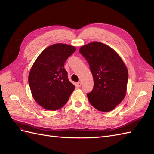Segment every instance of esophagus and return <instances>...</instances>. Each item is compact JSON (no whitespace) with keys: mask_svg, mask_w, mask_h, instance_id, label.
<instances>
[{"mask_svg":"<svg viewBox=\"0 0 154 154\" xmlns=\"http://www.w3.org/2000/svg\"><path fill=\"white\" fill-rule=\"evenodd\" d=\"M77 86L78 87H80L81 86V82H79L77 83Z\"/></svg>","mask_w":154,"mask_h":154,"instance_id":"obj_1","label":"esophagus"}]
</instances>
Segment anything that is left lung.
<instances>
[{
    "label": "left lung",
    "mask_w": 154,
    "mask_h": 154,
    "mask_svg": "<svg viewBox=\"0 0 154 154\" xmlns=\"http://www.w3.org/2000/svg\"><path fill=\"white\" fill-rule=\"evenodd\" d=\"M80 53L89 64L94 87L87 94L90 103L101 112H110L122 102L127 92L128 72L119 54L109 45L92 42Z\"/></svg>",
    "instance_id": "left-lung-1"
}]
</instances>
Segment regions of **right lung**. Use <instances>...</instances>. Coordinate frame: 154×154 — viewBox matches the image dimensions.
Here are the masks:
<instances>
[{
	"label": "right lung",
	"mask_w": 154,
	"mask_h": 154,
	"mask_svg": "<svg viewBox=\"0 0 154 154\" xmlns=\"http://www.w3.org/2000/svg\"><path fill=\"white\" fill-rule=\"evenodd\" d=\"M76 48L55 44L45 48L30 70L28 82L34 100L46 110H56L68 101L75 86L69 82L64 63Z\"/></svg>",
	"instance_id": "1"
}]
</instances>
